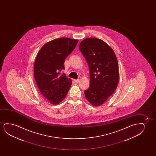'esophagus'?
Wrapping results in <instances>:
<instances>
[{
	"label": "esophagus",
	"instance_id": "esophagus-1",
	"mask_svg": "<svg viewBox=\"0 0 156 156\" xmlns=\"http://www.w3.org/2000/svg\"><path fill=\"white\" fill-rule=\"evenodd\" d=\"M73 80H74V81H75L76 83H78L79 81H80V80H79V79H74Z\"/></svg>",
	"mask_w": 156,
	"mask_h": 156
}]
</instances>
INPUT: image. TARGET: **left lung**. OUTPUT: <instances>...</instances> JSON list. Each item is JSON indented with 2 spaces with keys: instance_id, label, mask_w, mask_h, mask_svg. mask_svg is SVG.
I'll list each match as a JSON object with an SVG mask.
<instances>
[{
  "instance_id": "1",
  "label": "left lung",
  "mask_w": 156,
  "mask_h": 156,
  "mask_svg": "<svg viewBox=\"0 0 156 156\" xmlns=\"http://www.w3.org/2000/svg\"><path fill=\"white\" fill-rule=\"evenodd\" d=\"M79 49L90 69V85L84 93L94 107L102 105L117 87L119 68L111 47L100 39L87 38L81 41Z\"/></svg>"
}]
</instances>
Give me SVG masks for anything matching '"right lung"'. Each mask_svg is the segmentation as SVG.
Here are the masks:
<instances>
[{
	"mask_svg": "<svg viewBox=\"0 0 156 156\" xmlns=\"http://www.w3.org/2000/svg\"><path fill=\"white\" fill-rule=\"evenodd\" d=\"M78 39H55L45 44L37 55L34 77L37 87L44 97L52 105H58L66 97L72 80L64 73V63L74 50Z\"/></svg>",
	"mask_w": 156,
	"mask_h": 156,
	"instance_id": "obj_1",
	"label": "right lung"
}]
</instances>
